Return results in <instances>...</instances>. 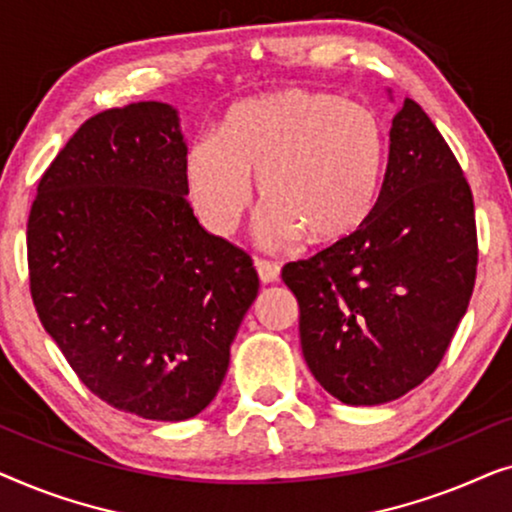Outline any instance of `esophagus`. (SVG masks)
I'll return each mask as SVG.
<instances>
[{
    "mask_svg": "<svg viewBox=\"0 0 512 512\" xmlns=\"http://www.w3.org/2000/svg\"><path fill=\"white\" fill-rule=\"evenodd\" d=\"M256 270H258V277H261L263 284H272L279 279V268L275 263L270 261H263V258H256Z\"/></svg>",
    "mask_w": 512,
    "mask_h": 512,
    "instance_id": "34e87169",
    "label": "esophagus"
}]
</instances>
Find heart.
Instances as JSON below:
<instances>
[{
  "mask_svg": "<svg viewBox=\"0 0 512 512\" xmlns=\"http://www.w3.org/2000/svg\"><path fill=\"white\" fill-rule=\"evenodd\" d=\"M387 130L366 104L310 88H284L237 102L214 139L186 158L188 193L216 235H230L249 209L256 179L270 247L300 237L314 247L359 233L380 200Z\"/></svg>",
  "mask_w": 512,
  "mask_h": 512,
  "instance_id": "obj_1",
  "label": "heart"
}]
</instances>
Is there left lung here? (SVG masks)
<instances>
[{
  "label": "left lung",
  "instance_id": "8db88e82",
  "mask_svg": "<svg viewBox=\"0 0 512 512\" xmlns=\"http://www.w3.org/2000/svg\"><path fill=\"white\" fill-rule=\"evenodd\" d=\"M475 268L471 186L431 118L405 100L366 226L282 270L314 380L347 405L408 394L443 361Z\"/></svg>",
  "mask_w": 512,
  "mask_h": 512
}]
</instances>
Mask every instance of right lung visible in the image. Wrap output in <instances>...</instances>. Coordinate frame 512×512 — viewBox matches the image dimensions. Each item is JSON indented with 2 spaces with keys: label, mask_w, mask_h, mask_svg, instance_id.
I'll return each instance as SVG.
<instances>
[{
  "label": "right lung",
  "mask_w": 512,
  "mask_h": 512,
  "mask_svg": "<svg viewBox=\"0 0 512 512\" xmlns=\"http://www.w3.org/2000/svg\"><path fill=\"white\" fill-rule=\"evenodd\" d=\"M186 153L170 104L102 111L48 165L27 221L46 333L97 398L158 422L214 401L258 293L247 251L195 219Z\"/></svg>",
  "instance_id": "right-lung-1"
}]
</instances>
